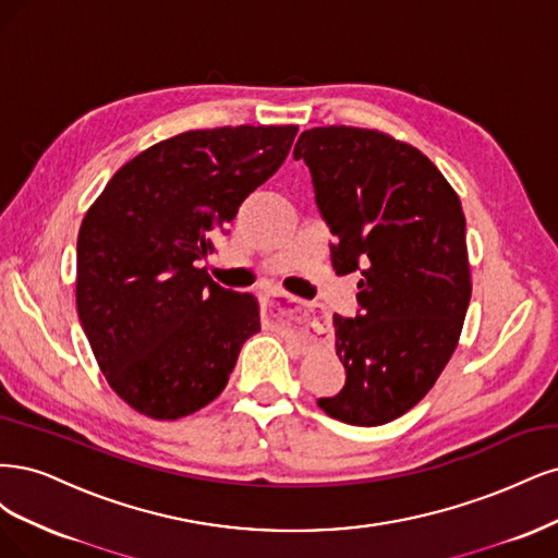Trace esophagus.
Listing matches in <instances>:
<instances>
[{"label": "esophagus", "instance_id": "34e87169", "mask_svg": "<svg viewBox=\"0 0 558 558\" xmlns=\"http://www.w3.org/2000/svg\"><path fill=\"white\" fill-rule=\"evenodd\" d=\"M276 299H282L284 303H303V301H301L299 296H294V294H287V292H282V290H268V292H266V303H268V308H276V305H271ZM276 311H278V313H276L274 317H278V319H280V317L284 315V305H280V303H278V308H276Z\"/></svg>", "mask_w": 558, "mask_h": 558}]
</instances>
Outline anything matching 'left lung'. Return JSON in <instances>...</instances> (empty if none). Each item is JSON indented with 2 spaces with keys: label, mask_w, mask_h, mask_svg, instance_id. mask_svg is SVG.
<instances>
[{
  "label": "left lung",
  "mask_w": 558,
  "mask_h": 558,
  "mask_svg": "<svg viewBox=\"0 0 558 558\" xmlns=\"http://www.w3.org/2000/svg\"><path fill=\"white\" fill-rule=\"evenodd\" d=\"M294 157L338 239V276L362 274V315H333L345 387L317 403L345 424L380 426L426 397L459 345L473 292L461 202L434 161L380 130H305Z\"/></svg>",
  "instance_id": "8db88e82"
}]
</instances>
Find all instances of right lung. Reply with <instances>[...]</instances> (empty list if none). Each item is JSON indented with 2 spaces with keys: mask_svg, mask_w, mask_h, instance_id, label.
<instances>
[{
  "mask_svg": "<svg viewBox=\"0 0 558 558\" xmlns=\"http://www.w3.org/2000/svg\"><path fill=\"white\" fill-rule=\"evenodd\" d=\"M296 124L190 130L136 155L87 208L76 247V308L106 383L136 412L181 420L227 387L262 329L253 294L199 262L250 192L290 153Z\"/></svg>",
  "mask_w": 558,
  "mask_h": 558,
  "instance_id": "add662e5",
  "label": "right lung"
}]
</instances>
